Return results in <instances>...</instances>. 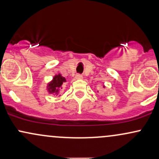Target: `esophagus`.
Returning <instances> with one entry per match:
<instances>
[{"label":"esophagus","instance_id":"esophagus-1","mask_svg":"<svg viewBox=\"0 0 159 159\" xmlns=\"http://www.w3.org/2000/svg\"><path fill=\"white\" fill-rule=\"evenodd\" d=\"M75 78H76V79L81 80V79H82V78H83V76H82L81 75H80V74H77L75 75Z\"/></svg>","mask_w":159,"mask_h":159}]
</instances>
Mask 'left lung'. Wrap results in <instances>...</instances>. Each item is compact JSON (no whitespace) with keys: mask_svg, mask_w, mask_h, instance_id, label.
<instances>
[{"mask_svg":"<svg viewBox=\"0 0 159 159\" xmlns=\"http://www.w3.org/2000/svg\"><path fill=\"white\" fill-rule=\"evenodd\" d=\"M103 87H104V88H105V85H104V86H103Z\"/></svg>","mask_w":159,"mask_h":159,"instance_id":"1","label":"left lung"}]
</instances>
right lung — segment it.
Listing matches in <instances>:
<instances>
[{
	"mask_svg": "<svg viewBox=\"0 0 159 159\" xmlns=\"http://www.w3.org/2000/svg\"><path fill=\"white\" fill-rule=\"evenodd\" d=\"M66 81V78L62 76L61 74L55 75L54 76V78H52V80L50 82H48V84H47V91H48V93L50 94H54L57 96L59 94L61 89L63 88V83Z\"/></svg>",
	"mask_w": 159,
	"mask_h": 159,
	"instance_id": "1",
	"label": "right lung"
}]
</instances>
